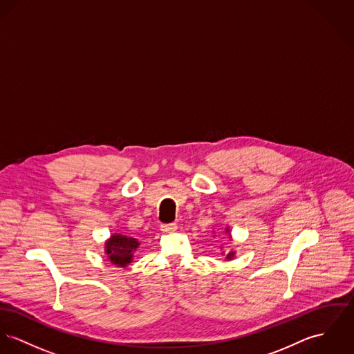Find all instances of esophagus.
I'll return each instance as SVG.
<instances>
[{
	"label": "esophagus",
	"instance_id": "obj_1",
	"mask_svg": "<svg viewBox=\"0 0 354 354\" xmlns=\"http://www.w3.org/2000/svg\"><path fill=\"white\" fill-rule=\"evenodd\" d=\"M161 230L163 232H173L177 230V225L176 223H170V225H162Z\"/></svg>",
	"mask_w": 354,
	"mask_h": 354
}]
</instances>
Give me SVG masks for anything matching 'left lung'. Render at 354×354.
<instances>
[{
	"mask_svg": "<svg viewBox=\"0 0 354 354\" xmlns=\"http://www.w3.org/2000/svg\"><path fill=\"white\" fill-rule=\"evenodd\" d=\"M225 234H228V238H231V234H230V227H225ZM222 249V254L225 256V259L227 261H231V259H234L235 257V250L234 249H231V250H228V252H223V248H221Z\"/></svg>",
	"mask_w": 354,
	"mask_h": 354,
	"instance_id": "obj_1",
	"label": "left lung"
}]
</instances>
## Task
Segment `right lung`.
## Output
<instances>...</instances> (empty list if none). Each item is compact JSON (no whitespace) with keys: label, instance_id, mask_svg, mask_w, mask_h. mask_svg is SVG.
I'll return each mask as SVG.
<instances>
[{"label":"right lung","instance_id":"add662e5","mask_svg":"<svg viewBox=\"0 0 354 354\" xmlns=\"http://www.w3.org/2000/svg\"><path fill=\"white\" fill-rule=\"evenodd\" d=\"M139 245L140 243L136 238L115 232L105 241L104 250L108 261H111L118 268H126L132 262L133 253Z\"/></svg>","mask_w":354,"mask_h":354}]
</instances>
